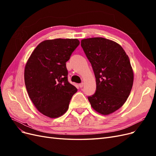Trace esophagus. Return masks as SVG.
Returning a JSON list of instances; mask_svg holds the SVG:
<instances>
[{
	"label": "esophagus",
	"instance_id": "esophagus-1",
	"mask_svg": "<svg viewBox=\"0 0 156 156\" xmlns=\"http://www.w3.org/2000/svg\"><path fill=\"white\" fill-rule=\"evenodd\" d=\"M83 85H84V83H80V84H79V86L80 88H82V87H83Z\"/></svg>",
	"mask_w": 156,
	"mask_h": 156
}]
</instances>
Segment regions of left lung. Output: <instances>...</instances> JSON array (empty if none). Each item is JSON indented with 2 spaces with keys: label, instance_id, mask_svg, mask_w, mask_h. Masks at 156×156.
Instances as JSON below:
<instances>
[{
  "label": "left lung",
  "instance_id": "8db88e82",
  "mask_svg": "<svg viewBox=\"0 0 156 156\" xmlns=\"http://www.w3.org/2000/svg\"><path fill=\"white\" fill-rule=\"evenodd\" d=\"M81 45L96 81V90L88 101L98 112L109 115L124 104L133 87L128 56L119 44L103 37L84 39Z\"/></svg>",
  "mask_w": 156,
  "mask_h": 156
}]
</instances>
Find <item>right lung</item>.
<instances>
[{
	"label": "right lung",
	"instance_id": "obj_1",
	"mask_svg": "<svg viewBox=\"0 0 156 156\" xmlns=\"http://www.w3.org/2000/svg\"><path fill=\"white\" fill-rule=\"evenodd\" d=\"M80 42L77 39L45 40L37 45L25 68L29 96L41 113L49 118L64 115L76 87L68 81L66 62Z\"/></svg>",
	"mask_w": 156,
	"mask_h": 156
}]
</instances>
